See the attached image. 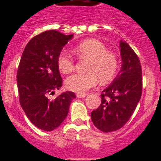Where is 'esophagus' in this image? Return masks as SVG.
<instances>
[{"instance_id": "esophagus-1", "label": "esophagus", "mask_w": 161, "mask_h": 161, "mask_svg": "<svg viewBox=\"0 0 161 161\" xmlns=\"http://www.w3.org/2000/svg\"><path fill=\"white\" fill-rule=\"evenodd\" d=\"M86 93H77V98H84V97H86Z\"/></svg>"}]
</instances>
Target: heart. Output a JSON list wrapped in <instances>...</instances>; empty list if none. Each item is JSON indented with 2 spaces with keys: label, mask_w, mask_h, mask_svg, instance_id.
<instances>
[{
  "label": "heart",
  "mask_w": 161,
  "mask_h": 161,
  "mask_svg": "<svg viewBox=\"0 0 161 161\" xmlns=\"http://www.w3.org/2000/svg\"><path fill=\"white\" fill-rule=\"evenodd\" d=\"M74 52L81 59H88L86 73H74L66 79L68 89L76 93H85L98 83L111 80L118 68V58L114 53L108 51L105 44L97 39H88L74 47ZM58 66L63 73L74 69V60L69 54L62 52L58 57Z\"/></svg>",
  "instance_id": "1"
}]
</instances>
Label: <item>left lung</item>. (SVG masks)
<instances>
[{"mask_svg":"<svg viewBox=\"0 0 161 161\" xmlns=\"http://www.w3.org/2000/svg\"><path fill=\"white\" fill-rule=\"evenodd\" d=\"M121 70L101 93V103L91 113L93 125L104 133L119 130L129 121L142 94L140 59L130 45L120 41Z\"/></svg>","mask_w":161,"mask_h":161,"instance_id":"1","label":"left lung"}]
</instances>
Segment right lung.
Masks as SVG:
<instances>
[{
	"label": "right lung",
	"instance_id": "obj_1",
	"mask_svg": "<svg viewBox=\"0 0 161 161\" xmlns=\"http://www.w3.org/2000/svg\"><path fill=\"white\" fill-rule=\"evenodd\" d=\"M73 36L54 30L35 36L26 44L19 63L16 80L20 104L29 120L45 131L55 130L64 121L76 98L73 92H64L54 100L48 98L63 85L58 57Z\"/></svg>",
	"mask_w": 161,
	"mask_h": 161
}]
</instances>
